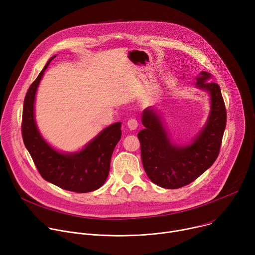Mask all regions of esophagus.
Wrapping results in <instances>:
<instances>
[{
    "mask_svg": "<svg viewBox=\"0 0 255 255\" xmlns=\"http://www.w3.org/2000/svg\"><path fill=\"white\" fill-rule=\"evenodd\" d=\"M127 126L130 130H135L138 127V121L135 118H130L127 122Z\"/></svg>",
    "mask_w": 255,
    "mask_h": 255,
    "instance_id": "34e87169",
    "label": "esophagus"
}]
</instances>
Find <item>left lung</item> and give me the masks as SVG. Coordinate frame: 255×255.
I'll list each match as a JSON object with an SVG mask.
<instances>
[{
  "instance_id": "obj_1",
  "label": "left lung",
  "mask_w": 255,
  "mask_h": 255,
  "mask_svg": "<svg viewBox=\"0 0 255 255\" xmlns=\"http://www.w3.org/2000/svg\"><path fill=\"white\" fill-rule=\"evenodd\" d=\"M200 75L196 85L210 92L212 110L206 125L191 144H172L154 111L146 109L143 112L144 129L137 135L142 165L148 178L163 188L186 186L210 168L220 153L227 124L226 106L219 84L206 81L211 74L201 72Z\"/></svg>"
}]
</instances>
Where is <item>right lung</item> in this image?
<instances>
[{"label":"right lung","instance_id":"add662e5","mask_svg":"<svg viewBox=\"0 0 255 255\" xmlns=\"http://www.w3.org/2000/svg\"><path fill=\"white\" fill-rule=\"evenodd\" d=\"M54 58L45 64L26 92L21 123L23 142L44 180L68 191L90 192L103 186L108 178L113 151L122 136L121 123L107 127L76 153H60L45 142L35 125L33 105L38 83Z\"/></svg>","mask_w":255,"mask_h":255}]
</instances>
